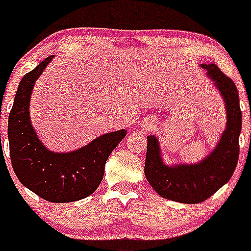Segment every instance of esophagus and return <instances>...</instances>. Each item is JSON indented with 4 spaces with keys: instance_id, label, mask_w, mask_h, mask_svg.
<instances>
[{
    "instance_id": "esophagus-1",
    "label": "esophagus",
    "mask_w": 251,
    "mask_h": 251,
    "mask_svg": "<svg viewBox=\"0 0 251 251\" xmlns=\"http://www.w3.org/2000/svg\"><path fill=\"white\" fill-rule=\"evenodd\" d=\"M146 128H148V129L152 128V123H151V122H147V123H146Z\"/></svg>"
}]
</instances>
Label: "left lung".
<instances>
[{"label":"left lung","instance_id":"left-lung-1","mask_svg":"<svg viewBox=\"0 0 251 251\" xmlns=\"http://www.w3.org/2000/svg\"><path fill=\"white\" fill-rule=\"evenodd\" d=\"M225 101L226 128L220 141L207 157L194 165H165L158 139L148 136L145 175L154 191L167 200L200 203L223 187L234 174L239 159L241 110L234 81L215 64H201Z\"/></svg>","mask_w":251,"mask_h":251}]
</instances>
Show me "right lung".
Here are the masks:
<instances>
[{
	"label": "right lung",
	"mask_w": 251,
	"mask_h": 251,
	"mask_svg": "<svg viewBox=\"0 0 251 251\" xmlns=\"http://www.w3.org/2000/svg\"><path fill=\"white\" fill-rule=\"evenodd\" d=\"M52 57H46L20 81L8 115L10 157L13 171L25 187L50 202H73L85 199L98 188L106 159L127 130L105 133L72 152L48 150L31 126L28 108L35 81Z\"/></svg>",
	"instance_id": "right-lung-1"
}]
</instances>
